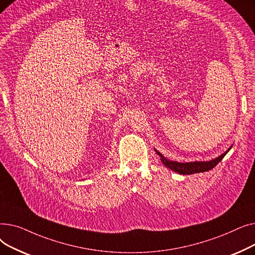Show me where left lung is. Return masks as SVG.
I'll use <instances>...</instances> for the list:
<instances>
[{
	"label": "left lung",
	"mask_w": 255,
	"mask_h": 255,
	"mask_svg": "<svg viewBox=\"0 0 255 255\" xmlns=\"http://www.w3.org/2000/svg\"><path fill=\"white\" fill-rule=\"evenodd\" d=\"M227 152H229V151H226L225 153L220 155L218 158L211 160V161H207V162L196 161V162H187V163H181V162H177V161H172V160H169V159L165 158L164 156H162V154H160L159 152H157V154L160 157H161L163 164L166 167L170 168L171 170L176 171L178 173H181V175H192V173L204 172V171H208V170L214 168L221 161L223 157L227 154Z\"/></svg>",
	"instance_id": "obj_1"
}]
</instances>
